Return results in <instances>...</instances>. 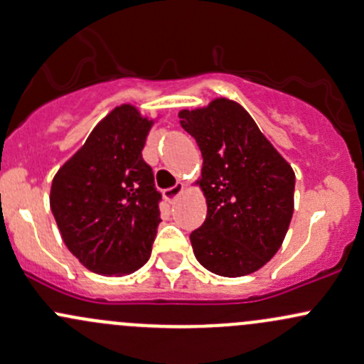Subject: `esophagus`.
Returning a JSON list of instances; mask_svg holds the SVG:
<instances>
[{
    "label": "esophagus",
    "mask_w": 364,
    "mask_h": 364,
    "mask_svg": "<svg viewBox=\"0 0 364 364\" xmlns=\"http://www.w3.org/2000/svg\"><path fill=\"white\" fill-rule=\"evenodd\" d=\"M183 191V183L182 182H177L173 187H168V189L163 191V198L166 199V201H171V199H175Z\"/></svg>",
    "instance_id": "1"
}]
</instances>
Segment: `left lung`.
Returning a JSON list of instances; mask_svg holds the SVG:
<instances>
[{
	"mask_svg": "<svg viewBox=\"0 0 364 364\" xmlns=\"http://www.w3.org/2000/svg\"><path fill=\"white\" fill-rule=\"evenodd\" d=\"M178 118L201 151L199 187L208 205L203 225L191 232L194 255L213 274H252L276 255L287 236L295 173L232 100L183 109Z\"/></svg>",
	"mask_w": 364,
	"mask_h": 364,
	"instance_id": "obj_1",
	"label": "left lung"
}]
</instances>
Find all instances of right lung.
I'll return each instance as SVG.
<instances>
[{
  "instance_id": "add662e5",
  "label": "right lung",
  "mask_w": 364,
  "mask_h": 364,
  "mask_svg": "<svg viewBox=\"0 0 364 364\" xmlns=\"http://www.w3.org/2000/svg\"><path fill=\"white\" fill-rule=\"evenodd\" d=\"M152 121L112 109L53 177L50 208L69 252L97 274L124 276L151 257L161 193L142 149Z\"/></svg>"
}]
</instances>
